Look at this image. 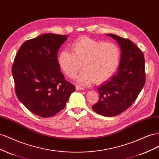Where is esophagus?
<instances>
[{
    "mask_svg": "<svg viewBox=\"0 0 159 159\" xmlns=\"http://www.w3.org/2000/svg\"><path fill=\"white\" fill-rule=\"evenodd\" d=\"M76 89L77 90H84V89L83 87H81V86H80V85H76Z\"/></svg>",
    "mask_w": 159,
    "mask_h": 159,
    "instance_id": "1",
    "label": "esophagus"
}]
</instances>
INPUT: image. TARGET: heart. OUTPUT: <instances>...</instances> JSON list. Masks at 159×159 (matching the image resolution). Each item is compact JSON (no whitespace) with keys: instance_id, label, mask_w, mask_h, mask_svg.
I'll return each mask as SVG.
<instances>
[{"instance_id":"obj_1","label":"heart","mask_w":159,"mask_h":159,"mask_svg":"<svg viewBox=\"0 0 159 159\" xmlns=\"http://www.w3.org/2000/svg\"><path fill=\"white\" fill-rule=\"evenodd\" d=\"M72 52L63 50L58 62L64 73L74 79L82 69L78 81L90 84L101 83L109 79L119 66L120 51L116 44L88 37L76 39L71 44Z\"/></svg>"}]
</instances>
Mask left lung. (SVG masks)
<instances>
[{
	"label": "left lung",
	"instance_id": "8db88e82",
	"mask_svg": "<svg viewBox=\"0 0 159 159\" xmlns=\"http://www.w3.org/2000/svg\"><path fill=\"white\" fill-rule=\"evenodd\" d=\"M120 47L121 57L119 71L97 90L98 101L93 110L105 116L120 114L133 105L145 84L144 54L139 47L128 39L108 34Z\"/></svg>",
	"mask_w": 159,
	"mask_h": 159
}]
</instances>
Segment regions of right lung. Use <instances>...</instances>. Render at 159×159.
Masks as SVG:
<instances>
[{
    "instance_id": "obj_1",
    "label": "right lung",
    "mask_w": 159,
    "mask_h": 159,
    "mask_svg": "<svg viewBox=\"0 0 159 159\" xmlns=\"http://www.w3.org/2000/svg\"><path fill=\"white\" fill-rule=\"evenodd\" d=\"M66 35L47 33L26 40L18 51L12 74L17 98L31 112L51 117L66 107L75 87L65 76L57 60Z\"/></svg>"
}]
</instances>
